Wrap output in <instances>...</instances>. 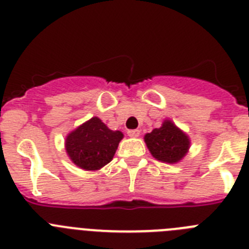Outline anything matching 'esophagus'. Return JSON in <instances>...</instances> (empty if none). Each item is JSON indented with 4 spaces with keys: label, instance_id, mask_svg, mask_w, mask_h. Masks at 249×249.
Listing matches in <instances>:
<instances>
[{
    "label": "esophagus",
    "instance_id": "obj_1",
    "mask_svg": "<svg viewBox=\"0 0 249 249\" xmlns=\"http://www.w3.org/2000/svg\"><path fill=\"white\" fill-rule=\"evenodd\" d=\"M141 133L140 129H128L127 131V135L129 136V137H138Z\"/></svg>",
    "mask_w": 249,
    "mask_h": 249
}]
</instances>
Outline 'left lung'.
<instances>
[{"label":"left lung","instance_id":"1","mask_svg":"<svg viewBox=\"0 0 249 249\" xmlns=\"http://www.w3.org/2000/svg\"><path fill=\"white\" fill-rule=\"evenodd\" d=\"M149 152L155 158L167 163H176L183 158L190 147V140L171 121L144 136Z\"/></svg>","mask_w":249,"mask_h":249}]
</instances>
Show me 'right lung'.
Wrapping results in <instances>:
<instances>
[{
    "mask_svg": "<svg viewBox=\"0 0 249 249\" xmlns=\"http://www.w3.org/2000/svg\"><path fill=\"white\" fill-rule=\"evenodd\" d=\"M122 137V132L111 131L93 117L67 136L66 151L74 164L94 171L111 162Z\"/></svg>",
    "mask_w": 249,
    "mask_h": 249,
    "instance_id": "obj_1",
    "label": "right lung"
}]
</instances>
